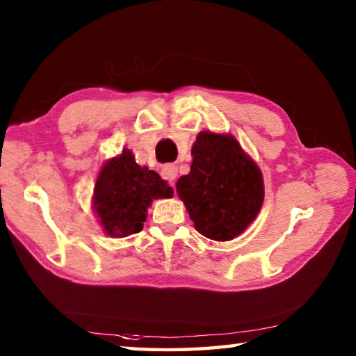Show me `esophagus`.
I'll return each mask as SVG.
<instances>
[{
    "instance_id": "34e87169",
    "label": "esophagus",
    "mask_w": 356,
    "mask_h": 356,
    "mask_svg": "<svg viewBox=\"0 0 356 356\" xmlns=\"http://www.w3.org/2000/svg\"><path fill=\"white\" fill-rule=\"evenodd\" d=\"M161 177L166 180V182L174 187V180L177 177V168L172 165H166L165 168L161 169Z\"/></svg>"
}]
</instances>
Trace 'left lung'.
<instances>
[{"mask_svg":"<svg viewBox=\"0 0 356 356\" xmlns=\"http://www.w3.org/2000/svg\"><path fill=\"white\" fill-rule=\"evenodd\" d=\"M190 172L176 184L198 233L225 242L257 218L264 200L263 174L229 133L201 131L191 145Z\"/></svg>","mask_w":356,"mask_h":356,"instance_id":"obj_1","label":"left lung"}]
</instances>
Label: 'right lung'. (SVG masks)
Instances as JSON below:
<instances>
[{
    "mask_svg": "<svg viewBox=\"0 0 356 356\" xmlns=\"http://www.w3.org/2000/svg\"><path fill=\"white\" fill-rule=\"evenodd\" d=\"M172 188L155 171L139 166L131 150L109 158L99 169L92 209L111 238L139 233L154 200L172 198Z\"/></svg>",
    "mask_w": 356,
    "mask_h": 356,
    "instance_id": "obj_1",
    "label": "right lung"
}]
</instances>
